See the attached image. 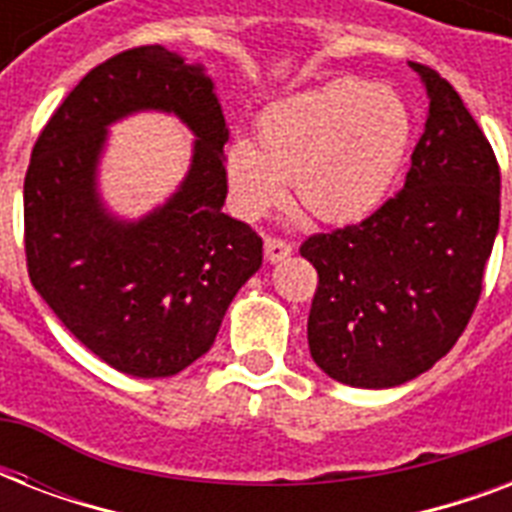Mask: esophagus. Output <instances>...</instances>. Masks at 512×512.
Wrapping results in <instances>:
<instances>
[{
	"mask_svg": "<svg viewBox=\"0 0 512 512\" xmlns=\"http://www.w3.org/2000/svg\"><path fill=\"white\" fill-rule=\"evenodd\" d=\"M263 252H265V260L273 265V263H281L284 257L292 255V247H289L287 241L271 239V236H268V239H265V244H263Z\"/></svg>",
	"mask_w": 512,
	"mask_h": 512,
	"instance_id": "34e87169",
	"label": "esophagus"
}]
</instances>
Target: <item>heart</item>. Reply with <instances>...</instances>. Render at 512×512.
Instances as JSON below:
<instances>
[{"mask_svg":"<svg viewBox=\"0 0 512 512\" xmlns=\"http://www.w3.org/2000/svg\"><path fill=\"white\" fill-rule=\"evenodd\" d=\"M412 146V111L385 82L335 79L273 103L257 119V146L225 148L236 212L260 217L284 188L319 223L348 225L380 207Z\"/></svg>","mask_w":512,"mask_h":512,"instance_id":"b5f03b06","label":"heart"}]
</instances>
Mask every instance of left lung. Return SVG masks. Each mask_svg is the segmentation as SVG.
Listing matches in <instances>:
<instances>
[{
    "label": "left lung",
    "instance_id": "8db88e82",
    "mask_svg": "<svg viewBox=\"0 0 512 512\" xmlns=\"http://www.w3.org/2000/svg\"><path fill=\"white\" fill-rule=\"evenodd\" d=\"M428 119L404 188L356 225L316 233L300 255L319 271L308 348L350 388L420 377L468 327L500 228V167L462 98L428 66Z\"/></svg>",
    "mask_w": 512,
    "mask_h": 512
}]
</instances>
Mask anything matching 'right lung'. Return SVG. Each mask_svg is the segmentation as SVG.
Returning <instances> with one entry per match:
<instances>
[{"instance_id": "obj_1", "label": "right lung", "mask_w": 512, "mask_h": 512, "mask_svg": "<svg viewBox=\"0 0 512 512\" xmlns=\"http://www.w3.org/2000/svg\"><path fill=\"white\" fill-rule=\"evenodd\" d=\"M146 110L192 130V164L162 205L122 218L99 193V162L110 124ZM225 140L204 63L162 44L92 68L36 140L23 185L28 276L68 332L119 372H183L263 265L260 236L223 212Z\"/></svg>"}]
</instances>
